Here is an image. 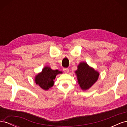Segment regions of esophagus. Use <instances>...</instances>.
I'll use <instances>...</instances> for the list:
<instances>
[{"instance_id": "1", "label": "esophagus", "mask_w": 127, "mask_h": 127, "mask_svg": "<svg viewBox=\"0 0 127 127\" xmlns=\"http://www.w3.org/2000/svg\"><path fill=\"white\" fill-rule=\"evenodd\" d=\"M63 70H64V73H66V74H67V73H68L69 72V69L68 68H64Z\"/></svg>"}]
</instances>
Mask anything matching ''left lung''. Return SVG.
<instances>
[{"label":"left lung","instance_id":"1","mask_svg":"<svg viewBox=\"0 0 127 127\" xmlns=\"http://www.w3.org/2000/svg\"><path fill=\"white\" fill-rule=\"evenodd\" d=\"M77 82L83 91H86L97 82L99 75V72L93 67H90L86 63L81 62L75 71Z\"/></svg>","mask_w":127,"mask_h":127}]
</instances>
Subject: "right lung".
I'll return each instance as SVG.
<instances>
[{"mask_svg": "<svg viewBox=\"0 0 127 127\" xmlns=\"http://www.w3.org/2000/svg\"><path fill=\"white\" fill-rule=\"evenodd\" d=\"M62 73V71L58 70H54L50 67L45 66L42 71L38 73L35 76L34 80L36 84L41 88L45 91H47L54 85V80L56 76Z\"/></svg>", "mask_w": 127, "mask_h": 127, "instance_id": "right-lung-1", "label": "right lung"}]
</instances>
